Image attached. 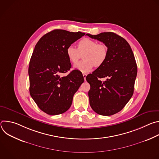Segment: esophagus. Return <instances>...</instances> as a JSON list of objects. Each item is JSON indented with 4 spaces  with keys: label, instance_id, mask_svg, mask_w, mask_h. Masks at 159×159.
<instances>
[{
    "label": "esophagus",
    "instance_id": "34e87169",
    "mask_svg": "<svg viewBox=\"0 0 159 159\" xmlns=\"http://www.w3.org/2000/svg\"><path fill=\"white\" fill-rule=\"evenodd\" d=\"M83 77H84V80H85V78H86V77H87V74H83Z\"/></svg>",
    "mask_w": 159,
    "mask_h": 159
}]
</instances>
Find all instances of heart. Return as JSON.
Listing matches in <instances>:
<instances>
[{"instance_id": "1", "label": "heart", "mask_w": 159, "mask_h": 159, "mask_svg": "<svg viewBox=\"0 0 159 159\" xmlns=\"http://www.w3.org/2000/svg\"><path fill=\"white\" fill-rule=\"evenodd\" d=\"M107 47L105 44L98 43L96 40L84 38L77 43V48L70 45L66 49L68 59L73 64H76L82 55L84 60L75 65V69L82 72H89L94 66H100L105 61L107 55Z\"/></svg>"}]
</instances>
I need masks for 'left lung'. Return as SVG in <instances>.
<instances>
[{
    "label": "left lung",
    "instance_id": "obj_1",
    "mask_svg": "<svg viewBox=\"0 0 159 159\" xmlns=\"http://www.w3.org/2000/svg\"><path fill=\"white\" fill-rule=\"evenodd\" d=\"M88 36L102 42L107 47L104 63L86 77L90 89V106L98 114L111 116L120 111L133 96L137 75V65L129 43L112 32ZM106 77L102 82L98 79Z\"/></svg>",
    "mask_w": 159,
    "mask_h": 159
}]
</instances>
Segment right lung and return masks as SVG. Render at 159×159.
<instances>
[{
    "instance_id": "right-lung-1",
    "label": "right lung",
    "mask_w": 159,
    "mask_h": 159,
    "mask_svg": "<svg viewBox=\"0 0 159 159\" xmlns=\"http://www.w3.org/2000/svg\"><path fill=\"white\" fill-rule=\"evenodd\" d=\"M80 31L55 30L36 43L29 65L30 93L38 107L49 115H60L72 105L74 94L84 79L79 70H70L66 48L84 36Z\"/></svg>"
}]
</instances>
